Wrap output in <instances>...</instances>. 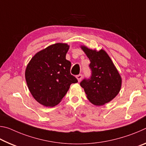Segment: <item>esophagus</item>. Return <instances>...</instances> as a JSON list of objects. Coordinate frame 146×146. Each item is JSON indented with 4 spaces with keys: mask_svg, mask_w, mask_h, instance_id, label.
<instances>
[{
    "mask_svg": "<svg viewBox=\"0 0 146 146\" xmlns=\"http://www.w3.org/2000/svg\"><path fill=\"white\" fill-rule=\"evenodd\" d=\"M76 78H77L78 82H80V81L81 80V79H82V74H79V75H76Z\"/></svg>",
    "mask_w": 146,
    "mask_h": 146,
    "instance_id": "esophagus-1",
    "label": "esophagus"
}]
</instances>
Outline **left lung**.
Segmentation results:
<instances>
[{
    "label": "left lung",
    "mask_w": 146,
    "mask_h": 146,
    "mask_svg": "<svg viewBox=\"0 0 146 146\" xmlns=\"http://www.w3.org/2000/svg\"><path fill=\"white\" fill-rule=\"evenodd\" d=\"M91 63L89 65L91 75L80 84L87 98L96 106H102L112 100L119 93L122 79L109 55L101 49L99 51L81 46Z\"/></svg>",
    "instance_id": "left-lung-1"
}]
</instances>
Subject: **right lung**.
Here are the masks:
<instances>
[{
  "instance_id": "obj_1",
  "label": "right lung",
  "mask_w": 146,
  "mask_h": 146,
  "mask_svg": "<svg viewBox=\"0 0 146 146\" xmlns=\"http://www.w3.org/2000/svg\"><path fill=\"white\" fill-rule=\"evenodd\" d=\"M66 44L57 43L39 51L27 66L25 76L29 90L38 103L46 107L57 105L71 84L78 80L70 73L71 62L66 59Z\"/></svg>"
}]
</instances>
